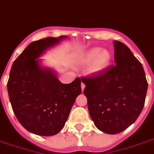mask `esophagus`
Here are the masks:
<instances>
[{
  "label": "esophagus",
  "mask_w": 154,
  "mask_h": 154,
  "mask_svg": "<svg viewBox=\"0 0 154 154\" xmlns=\"http://www.w3.org/2000/svg\"><path fill=\"white\" fill-rule=\"evenodd\" d=\"M81 87H82V91H83V90H84L85 87H86V85H85L83 82H82V84H81Z\"/></svg>",
  "instance_id": "esophagus-1"
}]
</instances>
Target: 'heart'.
Masks as SVG:
<instances>
[{
	"instance_id": "obj_1",
	"label": "heart",
	"mask_w": 154,
	"mask_h": 154,
	"mask_svg": "<svg viewBox=\"0 0 154 154\" xmlns=\"http://www.w3.org/2000/svg\"><path fill=\"white\" fill-rule=\"evenodd\" d=\"M111 56L109 51L100 48H93L87 51L80 60L79 62L82 64H90L94 62L92 70L94 72H98L102 70L109 64Z\"/></svg>"
}]
</instances>
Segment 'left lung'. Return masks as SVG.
I'll return each instance as SVG.
<instances>
[{
	"label": "left lung",
	"mask_w": 154,
	"mask_h": 154,
	"mask_svg": "<svg viewBox=\"0 0 154 154\" xmlns=\"http://www.w3.org/2000/svg\"><path fill=\"white\" fill-rule=\"evenodd\" d=\"M114 65L82 77L91 118L98 129L118 134L135 122L144 108L148 82L143 66L124 43L113 42Z\"/></svg>",
	"instance_id": "obj_1"
}]
</instances>
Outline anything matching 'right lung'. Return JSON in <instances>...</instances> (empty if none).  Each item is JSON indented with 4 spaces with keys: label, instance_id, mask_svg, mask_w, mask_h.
I'll use <instances>...</instances> for the list:
<instances>
[{
    "label": "right lung",
    "instance_id": "obj_1",
    "mask_svg": "<svg viewBox=\"0 0 154 154\" xmlns=\"http://www.w3.org/2000/svg\"><path fill=\"white\" fill-rule=\"evenodd\" d=\"M64 38L51 36L32 42L10 69L7 90L14 113L25 129L36 135L59 133L82 93L79 77L63 84L52 69L40 64L38 58Z\"/></svg>",
    "mask_w": 154,
    "mask_h": 154
}]
</instances>
